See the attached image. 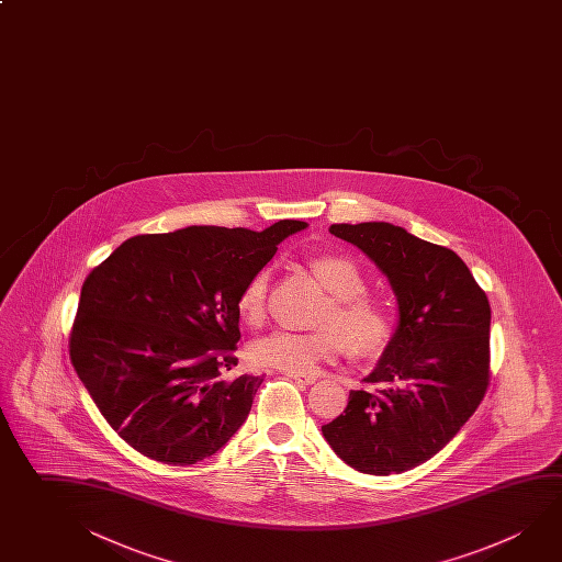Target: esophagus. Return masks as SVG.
I'll return each mask as SVG.
<instances>
[{
    "instance_id": "34e87169",
    "label": "esophagus",
    "mask_w": 562,
    "mask_h": 562,
    "mask_svg": "<svg viewBox=\"0 0 562 562\" xmlns=\"http://www.w3.org/2000/svg\"><path fill=\"white\" fill-rule=\"evenodd\" d=\"M285 376H290V379H294L297 383L304 384H314L315 381H317V376H315V374L290 373V371H285Z\"/></svg>"
}]
</instances>
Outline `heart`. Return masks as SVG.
Here are the masks:
<instances>
[{"mask_svg": "<svg viewBox=\"0 0 562 562\" xmlns=\"http://www.w3.org/2000/svg\"><path fill=\"white\" fill-rule=\"evenodd\" d=\"M312 270L331 302L315 319L314 331L277 327L248 345V359L258 367H274L290 373H312L317 364L334 361L347 347L355 355L381 351L391 341L394 315L391 307L367 295V277L353 258L322 255ZM270 290V270H258L238 294V314L250 325L265 322Z\"/></svg>", "mask_w": 562, "mask_h": 562, "instance_id": "b5f03b06", "label": "heart"}]
</instances>
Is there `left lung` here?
Here are the masks:
<instances>
[{"instance_id": "8db88e82", "label": "left lung", "mask_w": 562, "mask_h": 562, "mask_svg": "<svg viewBox=\"0 0 562 562\" xmlns=\"http://www.w3.org/2000/svg\"><path fill=\"white\" fill-rule=\"evenodd\" d=\"M383 270L398 300V327L345 414L322 426L357 472L413 470L452 440L490 386L492 307L450 248L391 223L331 225Z\"/></svg>"}]
</instances>
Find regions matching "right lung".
Returning <instances> with one entry per match:
<instances>
[{"label": "right lung", "mask_w": 562, "mask_h": 562, "mask_svg": "<svg viewBox=\"0 0 562 562\" xmlns=\"http://www.w3.org/2000/svg\"><path fill=\"white\" fill-rule=\"evenodd\" d=\"M304 225L138 235L92 268L70 361L124 442L149 460L191 465L243 426L265 376L225 379L238 363V294Z\"/></svg>", "instance_id": "right-lung-1"}]
</instances>
